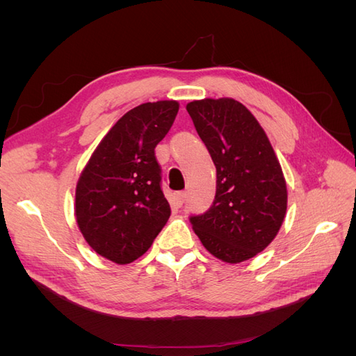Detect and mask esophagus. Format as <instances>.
I'll list each match as a JSON object with an SVG mask.
<instances>
[{
    "mask_svg": "<svg viewBox=\"0 0 356 356\" xmlns=\"http://www.w3.org/2000/svg\"><path fill=\"white\" fill-rule=\"evenodd\" d=\"M186 193L184 191H178V193H175V196H174V204L175 207H182V204H184V202H186Z\"/></svg>",
    "mask_w": 356,
    "mask_h": 356,
    "instance_id": "34e87169",
    "label": "esophagus"
}]
</instances>
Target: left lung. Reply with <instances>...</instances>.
<instances>
[{
	"label": "left lung",
	"instance_id": "1",
	"mask_svg": "<svg viewBox=\"0 0 356 356\" xmlns=\"http://www.w3.org/2000/svg\"><path fill=\"white\" fill-rule=\"evenodd\" d=\"M187 111L217 168L215 199L207 212L191 215L193 230L220 260H250L284 222L288 196L281 165L263 127L241 102L193 101Z\"/></svg>",
	"mask_w": 356,
	"mask_h": 356
}]
</instances>
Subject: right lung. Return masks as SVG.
Returning a JSON list of instances; mask_svg holds the SVG:
<instances>
[{
  "instance_id": "obj_1",
  "label": "right lung",
  "mask_w": 356,
  "mask_h": 356,
  "mask_svg": "<svg viewBox=\"0 0 356 356\" xmlns=\"http://www.w3.org/2000/svg\"><path fill=\"white\" fill-rule=\"evenodd\" d=\"M177 101L135 106L104 136L75 190L79 229L95 252L135 261L170 217L154 148L174 124Z\"/></svg>"
}]
</instances>
